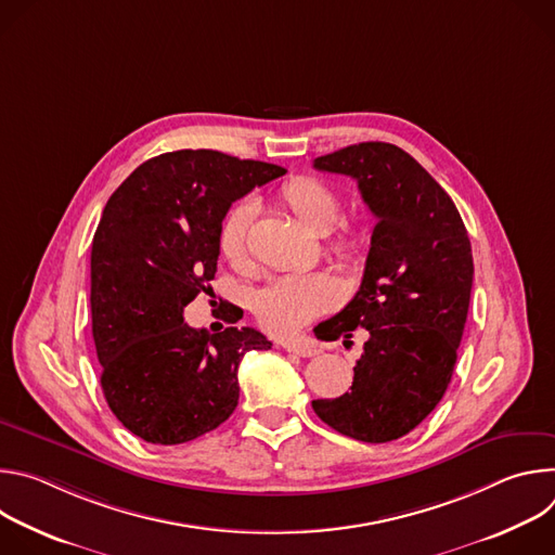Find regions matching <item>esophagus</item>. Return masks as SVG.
<instances>
[{
	"label": "esophagus",
	"instance_id": "obj_1",
	"mask_svg": "<svg viewBox=\"0 0 555 555\" xmlns=\"http://www.w3.org/2000/svg\"><path fill=\"white\" fill-rule=\"evenodd\" d=\"M285 351H289V353H296V356H300V358H311V356H319V347H315L313 343H309V340H302V338H296V340H287V343H283L281 345Z\"/></svg>",
	"mask_w": 555,
	"mask_h": 555
}]
</instances>
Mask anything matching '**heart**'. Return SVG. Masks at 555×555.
Segmentation results:
<instances>
[{
  "mask_svg": "<svg viewBox=\"0 0 555 555\" xmlns=\"http://www.w3.org/2000/svg\"><path fill=\"white\" fill-rule=\"evenodd\" d=\"M279 202L311 234L327 236L343 219V199L325 182L315 178H294L279 191ZM255 217L250 202L234 204L219 228V250L223 259L236 268H250L248 232ZM371 234L366 228L347 225L330 244V250L345 263H362L369 257ZM340 300L338 283L325 272H292L270 281L255 300L259 323L276 334L289 336L309 325Z\"/></svg>",
  "mask_w": 555,
  "mask_h": 555,
  "instance_id": "1",
  "label": "heart"
}]
</instances>
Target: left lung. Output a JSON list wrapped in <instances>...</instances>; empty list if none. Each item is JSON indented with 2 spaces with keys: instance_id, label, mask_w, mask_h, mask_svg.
<instances>
[{
  "instance_id": "8db88e82",
  "label": "left lung",
  "mask_w": 555,
  "mask_h": 555,
  "mask_svg": "<svg viewBox=\"0 0 555 555\" xmlns=\"http://www.w3.org/2000/svg\"><path fill=\"white\" fill-rule=\"evenodd\" d=\"M313 169L349 176L377 223L353 300L315 327L345 343L366 330L351 390L313 400V413L358 441L409 435L450 384L472 292V246L450 195L404 149L360 142L321 155Z\"/></svg>"
}]
</instances>
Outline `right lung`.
Instances as JSON below:
<instances>
[{
  "label": "right lung",
  "instance_id": "1",
  "mask_svg": "<svg viewBox=\"0 0 555 555\" xmlns=\"http://www.w3.org/2000/svg\"><path fill=\"white\" fill-rule=\"evenodd\" d=\"M281 176L182 149L151 157L109 197L92 242V336L105 400L135 437L176 446L215 430L240 402L244 353L272 347L253 327L193 330L184 307L210 289L232 202Z\"/></svg>",
  "mask_w": 555,
  "mask_h": 555
}]
</instances>
